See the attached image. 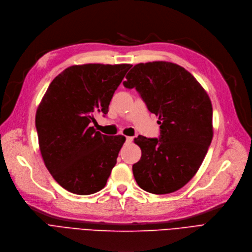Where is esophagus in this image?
I'll list each match as a JSON object with an SVG mask.
<instances>
[{"instance_id":"obj_1","label":"esophagus","mask_w":252,"mask_h":252,"mask_svg":"<svg viewBox=\"0 0 252 252\" xmlns=\"http://www.w3.org/2000/svg\"><path fill=\"white\" fill-rule=\"evenodd\" d=\"M133 140V137H131V136H126V141L127 142H131Z\"/></svg>"}]
</instances>
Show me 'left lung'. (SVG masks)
<instances>
[{"label":"left lung","instance_id":"1","mask_svg":"<svg viewBox=\"0 0 252 252\" xmlns=\"http://www.w3.org/2000/svg\"><path fill=\"white\" fill-rule=\"evenodd\" d=\"M124 87L135 88L148 110L159 117L160 135L134 139L141 149L132 171L137 185L163 195L182 189L196 174L212 140V104L188 70L166 62L139 63Z\"/></svg>","mask_w":252,"mask_h":252}]
</instances>
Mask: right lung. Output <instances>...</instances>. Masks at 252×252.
Instances as JSON below:
<instances>
[{"label": "right lung", "mask_w": 252, "mask_h": 252, "mask_svg": "<svg viewBox=\"0 0 252 252\" xmlns=\"http://www.w3.org/2000/svg\"><path fill=\"white\" fill-rule=\"evenodd\" d=\"M130 64L73 65L48 87L35 115L44 163L55 181L77 195L106 185L125 137L101 134L94 116L109 112L113 95Z\"/></svg>", "instance_id": "obj_1"}]
</instances>
